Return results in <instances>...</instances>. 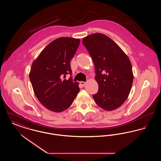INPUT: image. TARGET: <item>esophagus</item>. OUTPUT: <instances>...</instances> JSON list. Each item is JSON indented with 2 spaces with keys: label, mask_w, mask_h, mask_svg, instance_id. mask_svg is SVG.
<instances>
[{
  "label": "esophagus",
  "mask_w": 161,
  "mask_h": 161,
  "mask_svg": "<svg viewBox=\"0 0 161 161\" xmlns=\"http://www.w3.org/2000/svg\"><path fill=\"white\" fill-rule=\"evenodd\" d=\"M80 84L82 86H84V85L86 84V82H84V81H80Z\"/></svg>",
  "instance_id": "esophagus-1"
}]
</instances>
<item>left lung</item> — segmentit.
Returning <instances> with one entry per match:
<instances>
[{"instance_id": "obj_1", "label": "left lung", "mask_w": 161, "mask_h": 161, "mask_svg": "<svg viewBox=\"0 0 161 161\" xmlns=\"http://www.w3.org/2000/svg\"><path fill=\"white\" fill-rule=\"evenodd\" d=\"M95 69L98 92L93 95L102 108L112 111L120 107L129 97L133 80L130 60L114 41L101 33L83 38Z\"/></svg>"}]
</instances>
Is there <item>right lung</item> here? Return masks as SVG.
Instances as JSON below:
<instances>
[{
    "instance_id": "obj_1",
    "label": "right lung",
    "mask_w": 161,
    "mask_h": 161,
    "mask_svg": "<svg viewBox=\"0 0 161 161\" xmlns=\"http://www.w3.org/2000/svg\"><path fill=\"white\" fill-rule=\"evenodd\" d=\"M79 38L60 37L46 46L33 61L30 72L34 92L48 110L61 112L68 108L80 91L78 82L62 80L72 74L70 61L80 45Z\"/></svg>"
}]
</instances>
